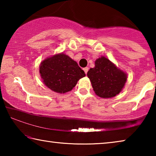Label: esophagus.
Wrapping results in <instances>:
<instances>
[{"instance_id":"34e87169","label":"esophagus","mask_w":156,"mask_h":156,"mask_svg":"<svg viewBox=\"0 0 156 156\" xmlns=\"http://www.w3.org/2000/svg\"><path fill=\"white\" fill-rule=\"evenodd\" d=\"M83 70H84V73H87V72H88V70H89V68L88 67H85V68H84L83 69Z\"/></svg>"}]
</instances>
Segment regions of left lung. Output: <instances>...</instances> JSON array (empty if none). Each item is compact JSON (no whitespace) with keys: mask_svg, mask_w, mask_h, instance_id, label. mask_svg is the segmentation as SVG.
<instances>
[{"mask_svg":"<svg viewBox=\"0 0 156 156\" xmlns=\"http://www.w3.org/2000/svg\"><path fill=\"white\" fill-rule=\"evenodd\" d=\"M87 76L95 94L102 98H110L119 94L127 80L126 72L105 56L96 60L95 67L90 68Z\"/></svg>","mask_w":156,"mask_h":156,"instance_id":"obj_1","label":"left lung"}]
</instances>
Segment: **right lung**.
<instances>
[{"label": "right lung", "instance_id": "add662e5", "mask_svg": "<svg viewBox=\"0 0 156 156\" xmlns=\"http://www.w3.org/2000/svg\"><path fill=\"white\" fill-rule=\"evenodd\" d=\"M39 73L47 87L58 94L72 91L78 81L85 76L78 63L64 53L43 60L39 67Z\"/></svg>", "mask_w": 156, "mask_h": 156}]
</instances>
